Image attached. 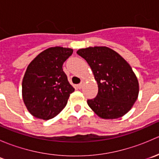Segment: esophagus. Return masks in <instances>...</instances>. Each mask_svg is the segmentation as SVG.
<instances>
[{"instance_id":"34e87169","label":"esophagus","mask_w":159,"mask_h":159,"mask_svg":"<svg viewBox=\"0 0 159 159\" xmlns=\"http://www.w3.org/2000/svg\"><path fill=\"white\" fill-rule=\"evenodd\" d=\"M84 81H81V82L79 84H78V89H82L83 86H84Z\"/></svg>"}]
</instances>
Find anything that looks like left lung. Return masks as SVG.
Returning a JSON list of instances; mask_svg holds the SVG:
<instances>
[{"label":"left lung","mask_w":159,"mask_h":159,"mask_svg":"<svg viewBox=\"0 0 159 159\" xmlns=\"http://www.w3.org/2000/svg\"><path fill=\"white\" fill-rule=\"evenodd\" d=\"M97 81L98 92L88 100L93 111L103 119H115L131 110L139 96V84L130 65L114 50L105 46L79 49Z\"/></svg>","instance_id":"8db88e82"}]
</instances>
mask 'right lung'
<instances>
[{"label": "right lung", "mask_w": 159, "mask_h": 159, "mask_svg": "<svg viewBox=\"0 0 159 159\" xmlns=\"http://www.w3.org/2000/svg\"><path fill=\"white\" fill-rule=\"evenodd\" d=\"M73 49L52 47L40 53L27 68L22 81V98L28 111L37 118L49 120L64 109L75 89L62 65Z\"/></svg>", "instance_id": "add662e5"}]
</instances>
